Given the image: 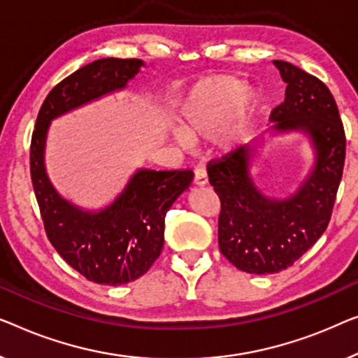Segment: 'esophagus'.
<instances>
[{
  "label": "esophagus",
  "instance_id": "esophagus-1",
  "mask_svg": "<svg viewBox=\"0 0 358 358\" xmlns=\"http://www.w3.org/2000/svg\"><path fill=\"white\" fill-rule=\"evenodd\" d=\"M194 183L198 186H204L208 185V172L203 165H196L194 169Z\"/></svg>",
  "mask_w": 358,
  "mask_h": 358
}]
</instances>
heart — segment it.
Returning a JSON list of instances; mask_svg holds the SVG:
<instances>
[{
    "label": "heart",
    "instance_id": "b5f03b06",
    "mask_svg": "<svg viewBox=\"0 0 358 358\" xmlns=\"http://www.w3.org/2000/svg\"><path fill=\"white\" fill-rule=\"evenodd\" d=\"M256 102L258 94L240 79L231 76L206 79L196 85L181 103V133L175 131L173 139L181 148H188L189 139L209 136L227 117L224 134L225 138H234L246 128Z\"/></svg>",
    "mask_w": 358,
    "mask_h": 358
}]
</instances>
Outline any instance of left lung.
I'll use <instances>...</instances> for the list:
<instances>
[{
	"label": "left lung",
	"instance_id": "obj_1",
	"mask_svg": "<svg viewBox=\"0 0 358 358\" xmlns=\"http://www.w3.org/2000/svg\"><path fill=\"white\" fill-rule=\"evenodd\" d=\"M273 63L287 87L284 102L271 112V129L308 134L315 149L308 177L289 198L275 199L251 178L250 145L208 164L209 183L220 199L219 248L250 274L287 269L318 241L331 220L345 160L344 127L326 84L292 63Z\"/></svg>",
	"mask_w": 358,
	"mask_h": 358
}]
</instances>
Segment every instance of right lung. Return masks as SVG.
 Instances as JSON below:
<instances>
[{"instance_id":"1","label":"right lung","mask_w":358,"mask_h":358,"mask_svg":"<svg viewBox=\"0 0 358 358\" xmlns=\"http://www.w3.org/2000/svg\"><path fill=\"white\" fill-rule=\"evenodd\" d=\"M141 66L144 62L138 58H103L63 79L43 100L30 143V177L50 243L95 284L123 285L148 273L162 251L165 214L194 173L141 169L112 204L85 210L53 188L45 170V144L55 118L124 89Z\"/></svg>"}]
</instances>
